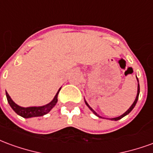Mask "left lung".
I'll return each instance as SVG.
<instances>
[{
  "mask_svg": "<svg viewBox=\"0 0 153 153\" xmlns=\"http://www.w3.org/2000/svg\"><path fill=\"white\" fill-rule=\"evenodd\" d=\"M137 80H138V78H137ZM139 91H140V88H139V83H138V92H137V96H136V98H135V100H134V103L132 104V106H130V107H129V108H128V109L127 110V111H125V112L124 113V114H123V115H120V116H118V117H115V118H111V120H120V119L123 118L124 116H125V115H128V113L130 112V111H131L132 110L134 109V107L135 105H136V103H137V102H138V95H139ZM85 103H86L87 106H88V108H89V109L91 110V111H93V112L94 113V114H95V115H97V116H98V117H101V116H99V115H97V113L96 111H94V110H93V108H92V107H91V106H90L89 105H88V102H87L86 101H85Z\"/></svg>",
  "mask_w": 153,
  "mask_h": 153,
  "instance_id": "obj_1",
  "label": "left lung"
}]
</instances>
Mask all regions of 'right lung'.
<instances>
[{
  "instance_id": "add662e5",
  "label": "right lung",
  "mask_w": 153,
  "mask_h": 153,
  "mask_svg": "<svg viewBox=\"0 0 153 153\" xmlns=\"http://www.w3.org/2000/svg\"><path fill=\"white\" fill-rule=\"evenodd\" d=\"M60 88L58 90V92L56 94V96L53 98V100L50 103H48L45 106H30V107H22L17 105L16 103L13 102V100L10 98V97L9 96V94L7 92L5 93L6 94V97H7V101H8L10 106H11V108L15 111V113H17L19 115H20L24 118H31V117H37V116H42V115H46L47 113L50 111L53 108L54 106H56L57 101V96L58 93L60 92Z\"/></svg>"
}]
</instances>
